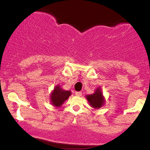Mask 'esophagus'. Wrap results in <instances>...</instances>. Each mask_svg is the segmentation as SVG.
<instances>
[{"label":"esophagus","mask_w":150,"mask_h":150,"mask_svg":"<svg viewBox=\"0 0 150 150\" xmlns=\"http://www.w3.org/2000/svg\"><path fill=\"white\" fill-rule=\"evenodd\" d=\"M75 94L76 95V96H81V95H82V92H76L75 93Z\"/></svg>","instance_id":"34e87169"}]
</instances>
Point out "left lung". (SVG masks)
<instances>
[{
  "mask_svg": "<svg viewBox=\"0 0 150 150\" xmlns=\"http://www.w3.org/2000/svg\"><path fill=\"white\" fill-rule=\"evenodd\" d=\"M86 98L87 100L89 103V105L93 108L99 109L105 103V98L100 87H98L96 89L94 94L91 95H87Z\"/></svg>",
  "mask_w": 150,
  "mask_h": 150,
  "instance_id": "left-lung-1",
  "label": "left lung"
}]
</instances>
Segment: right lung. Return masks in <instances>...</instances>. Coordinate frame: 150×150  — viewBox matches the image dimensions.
Wrapping results in <instances>:
<instances>
[{
    "mask_svg": "<svg viewBox=\"0 0 150 150\" xmlns=\"http://www.w3.org/2000/svg\"><path fill=\"white\" fill-rule=\"evenodd\" d=\"M71 95L70 91H66L61 88V86L56 85L50 95L51 103L54 106L59 108Z\"/></svg>",
    "mask_w": 150,
    "mask_h": 150,
    "instance_id": "1",
    "label": "right lung"
}]
</instances>
